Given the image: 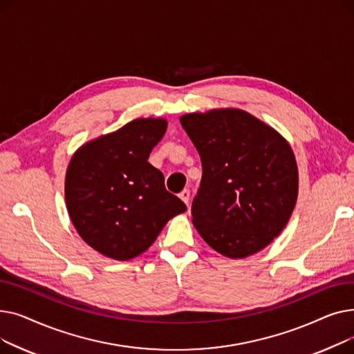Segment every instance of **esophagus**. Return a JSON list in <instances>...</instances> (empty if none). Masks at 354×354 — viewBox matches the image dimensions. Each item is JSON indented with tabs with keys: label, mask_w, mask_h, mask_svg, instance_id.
Instances as JSON below:
<instances>
[{
	"label": "esophagus",
	"mask_w": 354,
	"mask_h": 354,
	"mask_svg": "<svg viewBox=\"0 0 354 354\" xmlns=\"http://www.w3.org/2000/svg\"><path fill=\"white\" fill-rule=\"evenodd\" d=\"M189 195H191V192H189V189H185V191H182L180 194H179V198L187 203V205H189Z\"/></svg>",
	"instance_id": "34e87169"
}]
</instances>
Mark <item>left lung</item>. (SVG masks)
<instances>
[{
  "label": "left lung",
  "instance_id": "obj_1",
  "mask_svg": "<svg viewBox=\"0 0 354 354\" xmlns=\"http://www.w3.org/2000/svg\"><path fill=\"white\" fill-rule=\"evenodd\" d=\"M202 160L192 222L205 243L228 258H247L281 234L299 196L290 143L241 109L180 116Z\"/></svg>",
  "mask_w": 354,
  "mask_h": 354
}]
</instances>
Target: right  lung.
I'll return each instance as SVG.
<instances>
[{
  "label": "right lung",
  "mask_w": 354,
  "mask_h": 354,
  "mask_svg": "<svg viewBox=\"0 0 354 354\" xmlns=\"http://www.w3.org/2000/svg\"><path fill=\"white\" fill-rule=\"evenodd\" d=\"M166 127L163 118L135 119L82 145L68 163V216L84 243L107 258L127 261L140 255L167 221L187 211L147 162Z\"/></svg>",
  "instance_id": "obj_1"
}]
</instances>
